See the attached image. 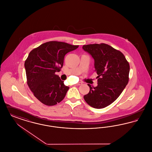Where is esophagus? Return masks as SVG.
<instances>
[{
  "label": "esophagus",
  "mask_w": 152,
  "mask_h": 152,
  "mask_svg": "<svg viewBox=\"0 0 152 152\" xmlns=\"http://www.w3.org/2000/svg\"><path fill=\"white\" fill-rule=\"evenodd\" d=\"M83 83H81V82H79L78 83H77V84H76V86H81V84H82Z\"/></svg>",
  "instance_id": "esophagus-1"
}]
</instances>
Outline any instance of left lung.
Wrapping results in <instances>:
<instances>
[{"label": "left lung", "mask_w": 152, "mask_h": 152, "mask_svg": "<svg viewBox=\"0 0 152 152\" xmlns=\"http://www.w3.org/2000/svg\"><path fill=\"white\" fill-rule=\"evenodd\" d=\"M94 60L97 86L88 84L90 91L84 99L91 107L104 108L119 97L128 84L130 66L123 53L105 43L84 45Z\"/></svg>", "instance_id": "1"}]
</instances>
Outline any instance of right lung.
<instances>
[{"label":"right lung","instance_id":"obj_1","mask_svg":"<svg viewBox=\"0 0 152 152\" xmlns=\"http://www.w3.org/2000/svg\"><path fill=\"white\" fill-rule=\"evenodd\" d=\"M79 45L51 41L41 44L29 52L24 66L27 83L35 97L47 106L62 101L69 87L55 74L64 63L65 55L77 49Z\"/></svg>","mask_w":152,"mask_h":152}]
</instances>
